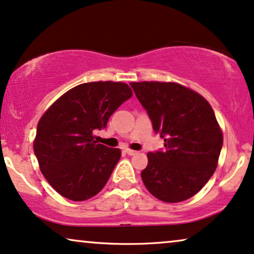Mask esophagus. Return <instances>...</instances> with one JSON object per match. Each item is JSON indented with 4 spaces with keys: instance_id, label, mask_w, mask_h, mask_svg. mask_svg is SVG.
<instances>
[{
    "instance_id": "obj_1",
    "label": "esophagus",
    "mask_w": 254,
    "mask_h": 254,
    "mask_svg": "<svg viewBox=\"0 0 254 254\" xmlns=\"http://www.w3.org/2000/svg\"><path fill=\"white\" fill-rule=\"evenodd\" d=\"M126 151V154H128V155H130V156H133V155H136L137 154V151H135V150H131V149H126L125 150Z\"/></svg>"
}]
</instances>
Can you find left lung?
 I'll use <instances>...</instances> for the list:
<instances>
[{
    "mask_svg": "<svg viewBox=\"0 0 254 254\" xmlns=\"http://www.w3.org/2000/svg\"><path fill=\"white\" fill-rule=\"evenodd\" d=\"M153 128L164 137V150L148 153L141 179L151 195L167 203L196 195L215 173L223 131L211 105L177 83H130Z\"/></svg>",
    "mask_w": 254,
    "mask_h": 254,
    "instance_id": "1",
    "label": "left lung"
}]
</instances>
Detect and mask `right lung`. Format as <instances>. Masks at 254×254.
Here are the masks:
<instances>
[{
  "label": "right lung",
  "instance_id": "1",
  "mask_svg": "<svg viewBox=\"0 0 254 254\" xmlns=\"http://www.w3.org/2000/svg\"><path fill=\"white\" fill-rule=\"evenodd\" d=\"M133 92L121 81H92L68 90L38 121L34 151L45 180L59 195L81 202L97 195L121 157L119 148L94 141L93 131Z\"/></svg>",
  "mask_w": 254,
  "mask_h": 254
}]
</instances>
